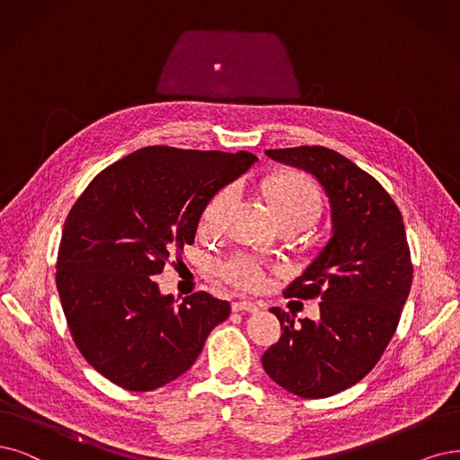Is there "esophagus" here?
I'll return each instance as SVG.
<instances>
[{"instance_id":"esophagus-1","label":"esophagus","mask_w":460,"mask_h":460,"mask_svg":"<svg viewBox=\"0 0 460 460\" xmlns=\"http://www.w3.org/2000/svg\"><path fill=\"white\" fill-rule=\"evenodd\" d=\"M261 309L260 303H253V301H246V299H241V301H234L233 303V311L239 313V311H248V313H258Z\"/></svg>"}]
</instances>
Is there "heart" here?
Segmentation results:
<instances>
[{
    "instance_id": "obj_1",
    "label": "heart",
    "mask_w": 460,
    "mask_h": 460,
    "mask_svg": "<svg viewBox=\"0 0 460 460\" xmlns=\"http://www.w3.org/2000/svg\"><path fill=\"white\" fill-rule=\"evenodd\" d=\"M265 197L269 199L279 226H309L320 212V195L314 183L303 174H280L267 180ZM234 200L233 187L217 191L202 214V226L216 231L224 226L226 216ZM219 273L229 284L243 290H258L265 282V267L258 258L234 256L221 263Z\"/></svg>"
}]
</instances>
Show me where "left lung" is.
Segmentation results:
<instances>
[{"mask_svg": "<svg viewBox=\"0 0 460 460\" xmlns=\"http://www.w3.org/2000/svg\"><path fill=\"white\" fill-rule=\"evenodd\" d=\"M270 159L311 172L330 199L332 239L284 290L320 299V320L296 322L270 309L282 335L261 364L277 385L301 398H328L364 379L393 339L413 265L396 202L341 153L322 146L267 149Z\"/></svg>", "mask_w": 460, "mask_h": 460, "instance_id": "left-lung-1", "label": "left lung"}]
</instances>
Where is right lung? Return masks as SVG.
I'll return each instance as SVG.
<instances>
[{
	"label": "right lung",
	"instance_id": "1",
	"mask_svg": "<svg viewBox=\"0 0 460 460\" xmlns=\"http://www.w3.org/2000/svg\"><path fill=\"white\" fill-rule=\"evenodd\" d=\"M256 161L248 151L151 146L102 170L75 200L57 288L74 343L100 376L147 393L195 364L231 305L197 292L176 307L157 275L193 244L208 200Z\"/></svg>",
	"mask_w": 460,
	"mask_h": 460
}]
</instances>
